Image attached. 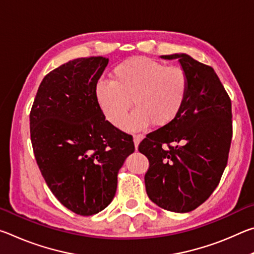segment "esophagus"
Wrapping results in <instances>:
<instances>
[{
    "instance_id": "esophagus-1",
    "label": "esophagus",
    "mask_w": 254,
    "mask_h": 254,
    "mask_svg": "<svg viewBox=\"0 0 254 254\" xmlns=\"http://www.w3.org/2000/svg\"><path fill=\"white\" fill-rule=\"evenodd\" d=\"M143 134H141V133H137V134H134L133 135V141H134V145H135V149L137 148V145H139L140 141L143 139Z\"/></svg>"
}]
</instances>
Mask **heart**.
Wrapping results in <instances>:
<instances>
[{"instance_id": "1", "label": "heart", "mask_w": 254, "mask_h": 254, "mask_svg": "<svg viewBox=\"0 0 254 254\" xmlns=\"http://www.w3.org/2000/svg\"><path fill=\"white\" fill-rule=\"evenodd\" d=\"M187 72L177 66H166L147 57L126 60L114 69L113 80L103 79L95 94L106 119L120 126L132 106L137 109L124 127L134 131L149 126H168L178 117L187 100Z\"/></svg>"}]
</instances>
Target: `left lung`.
Returning <instances> with one entry per match:
<instances>
[{
    "label": "left lung",
    "mask_w": 254,
    "mask_h": 254,
    "mask_svg": "<svg viewBox=\"0 0 254 254\" xmlns=\"http://www.w3.org/2000/svg\"><path fill=\"white\" fill-rule=\"evenodd\" d=\"M161 58L179 60L189 89L178 117L139 144L149 160L145 190L159 207L187 213L213 194L224 173L233 135L231 98L210 66L185 54Z\"/></svg>",
    "instance_id": "1"
}]
</instances>
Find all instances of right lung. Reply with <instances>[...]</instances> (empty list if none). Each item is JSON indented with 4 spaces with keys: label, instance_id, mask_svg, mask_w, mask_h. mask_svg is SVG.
Wrapping results in <instances>:
<instances>
[{
    "label": "right lung",
    "instance_id": "add662e5",
    "mask_svg": "<svg viewBox=\"0 0 254 254\" xmlns=\"http://www.w3.org/2000/svg\"><path fill=\"white\" fill-rule=\"evenodd\" d=\"M109 58L70 60L45 76L30 112L33 153L51 192L89 216L107 207L118 174L134 151L132 135L103 114L95 89Z\"/></svg>",
    "mask_w": 254,
    "mask_h": 254
}]
</instances>
